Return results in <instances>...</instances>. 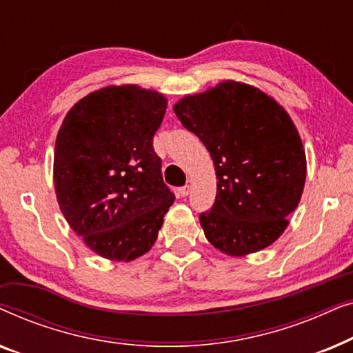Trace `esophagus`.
Masks as SVG:
<instances>
[{
	"label": "esophagus",
	"mask_w": 353,
	"mask_h": 353,
	"mask_svg": "<svg viewBox=\"0 0 353 353\" xmlns=\"http://www.w3.org/2000/svg\"><path fill=\"white\" fill-rule=\"evenodd\" d=\"M190 191H191V186H190V185H186V186H181L180 190H178V192H180V194H181L183 197L190 194Z\"/></svg>",
	"instance_id": "1"
}]
</instances>
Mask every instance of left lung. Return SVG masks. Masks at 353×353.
I'll return each mask as SVG.
<instances>
[{"label": "left lung", "mask_w": 353, "mask_h": 353, "mask_svg": "<svg viewBox=\"0 0 353 353\" xmlns=\"http://www.w3.org/2000/svg\"><path fill=\"white\" fill-rule=\"evenodd\" d=\"M173 110L215 165V204L199 215L207 241L231 257L273 244L297 209L307 175L291 115L262 90L234 80L188 94Z\"/></svg>", "instance_id": "left-lung-1"}]
</instances>
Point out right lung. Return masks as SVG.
<instances>
[{
	"label": "right lung",
	"mask_w": 353,
	"mask_h": 353,
	"mask_svg": "<svg viewBox=\"0 0 353 353\" xmlns=\"http://www.w3.org/2000/svg\"><path fill=\"white\" fill-rule=\"evenodd\" d=\"M167 98L110 85L72 105L54 148L56 197L67 223L101 257L132 262L156 243L175 196L152 138Z\"/></svg>",
	"instance_id": "obj_1"
}]
</instances>
